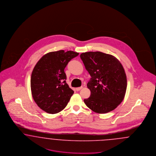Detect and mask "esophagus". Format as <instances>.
Returning a JSON list of instances; mask_svg holds the SVG:
<instances>
[{
    "mask_svg": "<svg viewBox=\"0 0 156 156\" xmlns=\"http://www.w3.org/2000/svg\"><path fill=\"white\" fill-rule=\"evenodd\" d=\"M82 88V87H78V88H76V91H79V90H80Z\"/></svg>",
    "mask_w": 156,
    "mask_h": 156,
    "instance_id": "obj_1",
    "label": "esophagus"
}]
</instances>
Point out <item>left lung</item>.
<instances>
[{
    "mask_svg": "<svg viewBox=\"0 0 156 156\" xmlns=\"http://www.w3.org/2000/svg\"><path fill=\"white\" fill-rule=\"evenodd\" d=\"M80 57L91 76L87 87L90 97L83 100L98 113L114 110L124 99L127 88L125 69L115 57L104 52H83Z\"/></svg>",
    "mask_w": 156,
    "mask_h": 156,
    "instance_id": "1",
    "label": "left lung"
}]
</instances>
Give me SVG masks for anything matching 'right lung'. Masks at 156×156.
I'll return each mask as SVG.
<instances>
[{
	"mask_svg": "<svg viewBox=\"0 0 156 156\" xmlns=\"http://www.w3.org/2000/svg\"><path fill=\"white\" fill-rule=\"evenodd\" d=\"M78 52L64 50L45 54L37 62L31 76L32 97L44 111L54 114L67 105L74 90L66 83L64 69Z\"/></svg>",
	"mask_w": 156,
	"mask_h": 156,
	"instance_id": "right-lung-1",
	"label": "right lung"
}]
</instances>
